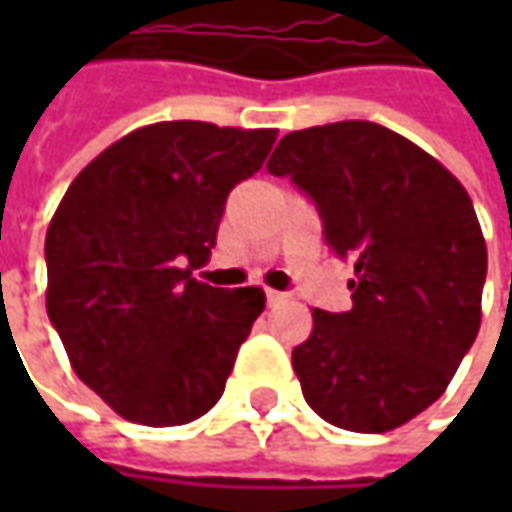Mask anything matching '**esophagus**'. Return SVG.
<instances>
[{
    "mask_svg": "<svg viewBox=\"0 0 512 512\" xmlns=\"http://www.w3.org/2000/svg\"><path fill=\"white\" fill-rule=\"evenodd\" d=\"M267 296V305H282V302H287L290 299V293H285V290H265Z\"/></svg>",
    "mask_w": 512,
    "mask_h": 512,
    "instance_id": "obj_1",
    "label": "esophagus"
}]
</instances>
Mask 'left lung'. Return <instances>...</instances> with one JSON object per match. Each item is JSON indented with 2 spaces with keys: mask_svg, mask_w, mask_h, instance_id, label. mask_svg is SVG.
<instances>
[{
  "mask_svg": "<svg viewBox=\"0 0 512 512\" xmlns=\"http://www.w3.org/2000/svg\"><path fill=\"white\" fill-rule=\"evenodd\" d=\"M267 173L305 193L327 247L356 267L353 307L313 310L293 350L307 404L356 433L410 422L442 396L482 322L487 247L467 190L376 122L287 133Z\"/></svg>",
  "mask_w": 512,
  "mask_h": 512,
  "instance_id": "8db88e82",
  "label": "left lung"
}]
</instances>
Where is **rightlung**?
<instances>
[{"label": "right lung", "mask_w": 512, "mask_h": 512, "mask_svg": "<svg viewBox=\"0 0 512 512\" xmlns=\"http://www.w3.org/2000/svg\"><path fill=\"white\" fill-rule=\"evenodd\" d=\"M279 130L159 122L102 150L45 236L48 316L76 376L148 427L187 424L222 399L265 310L259 287H210L230 190L262 168Z\"/></svg>", "instance_id": "add662e5"}]
</instances>
